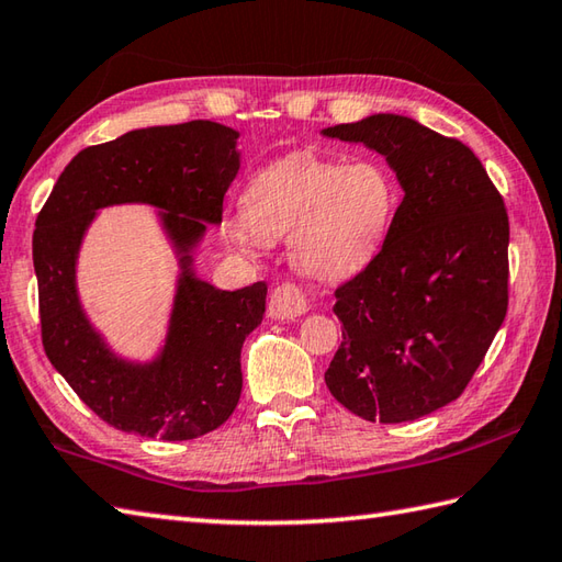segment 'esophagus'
<instances>
[{"mask_svg": "<svg viewBox=\"0 0 562 562\" xmlns=\"http://www.w3.org/2000/svg\"><path fill=\"white\" fill-rule=\"evenodd\" d=\"M307 311V301L305 293L297 289L295 283H281L271 291L269 297V317L273 319H295L305 315Z\"/></svg>", "mask_w": 562, "mask_h": 562, "instance_id": "obj_1", "label": "esophagus"}]
</instances>
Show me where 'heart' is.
<instances>
[{"mask_svg": "<svg viewBox=\"0 0 562 562\" xmlns=\"http://www.w3.org/2000/svg\"><path fill=\"white\" fill-rule=\"evenodd\" d=\"M397 205V179L383 159L293 153L247 181L243 211L227 217L223 235L239 249L289 237L297 271L337 281L381 255Z\"/></svg>", "mask_w": 562, "mask_h": 562, "instance_id": "heart-1", "label": "heart"}]
</instances>
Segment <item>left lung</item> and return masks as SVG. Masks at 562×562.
I'll return each mask as SVG.
<instances>
[{"label":"left lung","instance_id":"8db88e82","mask_svg":"<svg viewBox=\"0 0 562 562\" xmlns=\"http://www.w3.org/2000/svg\"><path fill=\"white\" fill-rule=\"evenodd\" d=\"M323 135L381 153L405 196L387 243L335 291L337 403L383 425L453 403L505 323L509 217L483 162L456 137L375 113Z\"/></svg>","mask_w":562,"mask_h":562}]
</instances>
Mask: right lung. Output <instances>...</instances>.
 I'll return each mask as SVG.
<instances>
[{
  "mask_svg": "<svg viewBox=\"0 0 562 562\" xmlns=\"http://www.w3.org/2000/svg\"><path fill=\"white\" fill-rule=\"evenodd\" d=\"M239 133L213 121L131 131L75 155L36 217L33 267L45 357L106 425L162 441L217 429L243 393L239 351L261 325L267 283L221 291L196 279L191 251L205 223L223 221L239 169ZM150 202L178 247L182 277L166 349L150 364L119 360L78 305L74 267L99 207Z\"/></svg>",
  "mask_w": 562,
  "mask_h": 562,
  "instance_id": "1",
  "label": "right lung"
}]
</instances>
